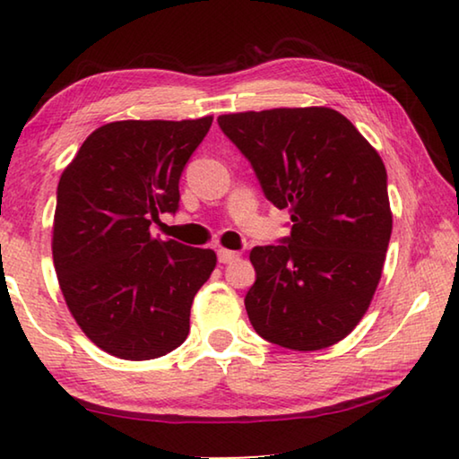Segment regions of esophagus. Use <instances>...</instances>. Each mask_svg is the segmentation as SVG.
<instances>
[{
    "mask_svg": "<svg viewBox=\"0 0 459 459\" xmlns=\"http://www.w3.org/2000/svg\"><path fill=\"white\" fill-rule=\"evenodd\" d=\"M238 259L237 251H229V248H219V261L221 263H232Z\"/></svg>",
    "mask_w": 459,
    "mask_h": 459,
    "instance_id": "esophagus-1",
    "label": "esophagus"
}]
</instances>
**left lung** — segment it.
I'll return each mask as SVG.
<instances>
[{
  "mask_svg": "<svg viewBox=\"0 0 459 459\" xmlns=\"http://www.w3.org/2000/svg\"><path fill=\"white\" fill-rule=\"evenodd\" d=\"M219 126L293 222L281 243L251 251L255 332L299 352L344 340L370 306L393 230L383 160L330 107L230 113Z\"/></svg>",
  "mask_w": 459,
  "mask_h": 459,
  "instance_id": "left-lung-1",
  "label": "left lung"
}]
</instances>
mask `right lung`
Wrapping results in <instances>:
<instances>
[{
	"instance_id": "obj_1",
	"label": "right lung",
	"mask_w": 459,
	"mask_h": 459,
	"mask_svg": "<svg viewBox=\"0 0 459 459\" xmlns=\"http://www.w3.org/2000/svg\"><path fill=\"white\" fill-rule=\"evenodd\" d=\"M212 126L113 121L84 139L60 176L52 257L68 309L100 351L152 360L190 332L194 295L216 267L212 248L152 237L176 212L182 169Z\"/></svg>"
}]
</instances>
